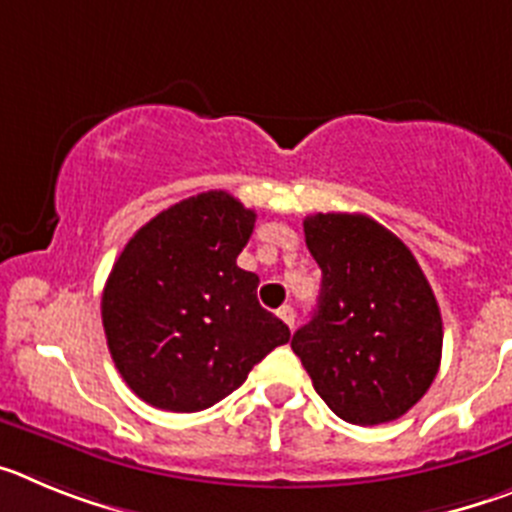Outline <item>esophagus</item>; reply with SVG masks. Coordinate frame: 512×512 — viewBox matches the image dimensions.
<instances>
[{
  "instance_id": "obj_1",
  "label": "esophagus",
  "mask_w": 512,
  "mask_h": 512,
  "mask_svg": "<svg viewBox=\"0 0 512 512\" xmlns=\"http://www.w3.org/2000/svg\"><path fill=\"white\" fill-rule=\"evenodd\" d=\"M277 315L284 320V323L289 325V328H295V307H292V305H282L277 310Z\"/></svg>"
}]
</instances>
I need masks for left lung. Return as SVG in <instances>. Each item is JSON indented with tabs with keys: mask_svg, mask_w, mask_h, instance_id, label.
Here are the masks:
<instances>
[{
	"mask_svg": "<svg viewBox=\"0 0 512 512\" xmlns=\"http://www.w3.org/2000/svg\"><path fill=\"white\" fill-rule=\"evenodd\" d=\"M302 228L323 284L292 351L338 418L397 420L428 392L441 364L443 323L431 284L410 248L369 215L318 212Z\"/></svg>",
	"mask_w": 512,
	"mask_h": 512,
	"instance_id": "8db88e82",
	"label": "left lung"
}]
</instances>
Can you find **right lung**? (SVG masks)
<instances>
[{
	"instance_id": "1",
	"label": "right lung",
	"mask_w": 512,
	"mask_h": 512,
	"mask_svg": "<svg viewBox=\"0 0 512 512\" xmlns=\"http://www.w3.org/2000/svg\"><path fill=\"white\" fill-rule=\"evenodd\" d=\"M256 212L228 192H202L158 212L117 256L102 325L117 372L153 408L205 410L289 341L238 266Z\"/></svg>"
}]
</instances>
